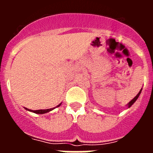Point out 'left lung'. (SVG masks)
Returning <instances> with one entry per match:
<instances>
[{"label": "left lung", "mask_w": 153, "mask_h": 153, "mask_svg": "<svg viewBox=\"0 0 153 153\" xmlns=\"http://www.w3.org/2000/svg\"><path fill=\"white\" fill-rule=\"evenodd\" d=\"M141 91H142V89H141V90H140V92H139V93H138L137 95H136V97H134V98L132 99V100H131V101H130V102H129V103L127 104V105H128V107H130V106H132V104H133V103H134V102H136V100H137V99H138V97H140V93H141Z\"/></svg>", "instance_id": "1"}]
</instances>
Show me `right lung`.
I'll return each mask as SVG.
<instances>
[{
	"mask_svg": "<svg viewBox=\"0 0 153 153\" xmlns=\"http://www.w3.org/2000/svg\"><path fill=\"white\" fill-rule=\"evenodd\" d=\"M60 105H61V103L59 104L56 107H58V106H60ZM54 109V108H51V109H39V110H31V109H28L27 108H26V109H27V110H29V111L30 112H33V113H37V114H44V113H48V112L51 111V110H53V109Z\"/></svg>",
	"mask_w": 153,
	"mask_h": 153,
	"instance_id": "right-lung-1",
	"label": "right lung"
}]
</instances>
